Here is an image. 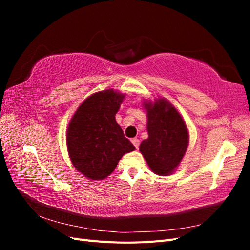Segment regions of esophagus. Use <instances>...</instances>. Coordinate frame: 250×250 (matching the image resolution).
<instances>
[{
    "label": "esophagus",
    "mask_w": 250,
    "mask_h": 250,
    "mask_svg": "<svg viewBox=\"0 0 250 250\" xmlns=\"http://www.w3.org/2000/svg\"><path fill=\"white\" fill-rule=\"evenodd\" d=\"M131 143L133 144V145H134V147H135V148L139 149V146H140V140H139V139H137V138L131 139Z\"/></svg>",
    "instance_id": "1"
}]
</instances>
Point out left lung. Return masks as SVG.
Masks as SVG:
<instances>
[{"mask_svg": "<svg viewBox=\"0 0 250 250\" xmlns=\"http://www.w3.org/2000/svg\"><path fill=\"white\" fill-rule=\"evenodd\" d=\"M149 138L140 145L150 169L158 175L172 173L183 160L188 144L187 126L179 112L164 99L146 102Z\"/></svg>", "mask_w": 250, "mask_h": 250, "instance_id": "left-lung-1", "label": "left lung"}]
</instances>
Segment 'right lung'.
<instances>
[{"instance_id": "1", "label": "right lung", "mask_w": 250, "mask_h": 250, "mask_svg": "<svg viewBox=\"0 0 250 250\" xmlns=\"http://www.w3.org/2000/svg\"><path fill=\"white\" fill-rule=\"evenodd\" d=\"M124 95L106 89L88 97L67 128V150L79 172L89 179L107 177L125 153L133 151L115 116Z\"/></svg>"}]
</instances>
